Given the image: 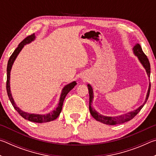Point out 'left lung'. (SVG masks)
Segmentation results:
<instances>
[{
	"label": "left lung",
	"mask_w": 156,
	"mask_h": 156,
	"mask_svg": "<svg viewBox=\"0 0 156 156\" xmlns=\"http://www.w3.org/2000/svg\"><path fill=\"white\" fill-rule=\"evenodd\" d=\"M133 51L134 55L138 57L139 61L140 62L142 65L143 66V67L145 69V70H146L148 77L150 78V73H151L150 63L149 61V59L147 58V56L144 54L143 51H142L141 46L138 43L136 44V45L134 46L133 48ZM87 87L89 94V112H90L91 115L93 116V118H95L97 121H99L100 122L106 124V125H115L128 122V121L133 119V118L140 112V111L142 109V108L144 107V105L147 102L148 98L149 96L150 89H151V83H149V88H148L147 94L146 96V99H145L144 102L141 105V106H140L138 109H136V110L124 113V114L118 116H105L100 114V113L96 112L95 109H93L91 107V105L94 100V91L93 89L91 87V86L89 84H87Z\"/></svg>",
	"instance_id": "8db88e82"
}]
</instances>
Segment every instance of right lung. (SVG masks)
Masks as SVG:
<instances>
[{"label":"right lung","instance_id":"obj_1","mask_svg":"<svg viewBox=\"0 0 156 156\" xmlns=\"http://www.w3.org/2000/svg\"><path fill=\"white\" fill-rule=\"evenodd\" d=\"M36 38L35 34H33L31 36H27V38H25L21 43L18 44V46L16 49L14 50V51L13 52L12 56H10L9 59L8 60V63H7V84H6V88H7V92L8 97L9 98L10 102H11L12 105H13L14 109L17 111V112L22 116L23 118H25V120H27L29 121L34 122H38V123H43V122H50V121H53L58 117L60 112L62 111V105L64 100L67 94L76 85V82L73 81L72 83L65 85L63 89H62L61 94H60V97L59 100V102L58 104V106L56 108V109L53 110L52 112L50 113H47V114H36V113H30L28 112H23V110H21L19 107H17L16 104L15 103L14 98H13L12 95L11 93V90H10V72H11V69L12 67V65L14 64L16 58L18 55L19 54L22 49L24 47L25 44H29L34 41Z\"/></svg>","mask_w":156,"mask_h":156}]
</instances>
